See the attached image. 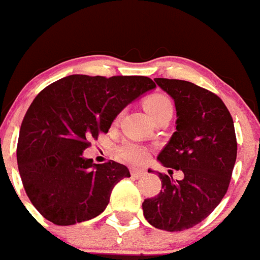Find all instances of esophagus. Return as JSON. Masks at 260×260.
<instances>
[{
    "label": "esophagus",
    "instance_id": "34e87169",
    "mask_svg": "<svg viewBox=\"0 0 260 260\" xmlns=\"http://www.w3.org/2000/svg\"><path fill=\"white\" fill-rule=\"evenodd\" d=\"M131 174H132V177H134V178H140L141 176L144 174V171L134 168V169H131Z\"/></svg>",
    "mask_w": 260,
    "mask_h": 260
}]
</instances>
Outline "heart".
Wrapping results in <instances>:
<instances>
[{"label": "heart", "instance_id": "b5f03b06", "mask_svg": "<svg viewBox=\"0 0 260 260\" xmlns=\"http://www.w3.org/2000/svg\"><path fill=\"white\" fill-rule=\"evenodd\" d=\"M144 108L147 110V112L149 113L150 117L153 120L164 115V113L173 111L171 100L168 99L165 95H161V93H153V95L148 96L147 99L144 100ZM117 153L123 160L135 164V165H140V164H144L148 160L149 150L144 145H140V144L135 143V141H125V143L120 145L119 149H117Z\"/></svg>", "mask_w": 260, "mask_h": 260}]
</instances>
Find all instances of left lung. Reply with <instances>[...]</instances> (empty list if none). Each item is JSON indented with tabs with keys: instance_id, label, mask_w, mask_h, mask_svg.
<instances>
[{
	"instance_id": "8db88e82",
	"label": "left lung",
	"mask_w": 260,
	"mask_h": 260,
	"mask_svg": "<svg viewBox=\"0 0 260 260\" xmlns=\"http://www.w3.org/2000/svg\"><path fill=\"white\" fill-rule=\"evenodd\" d=\"M176 104V132L158 154L165 168L184 178L158 173L162 190L143 202L152 226L182 231L202 222L217 208L230 185L237 160L234 121L222 99L209 89L178 79L156 78ZM152 172V171H148Z\"/></svg>"
}]
</instances>
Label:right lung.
<instances>
[{
    "label": "right lung",
    "instance_id": "obj_1",
    "mask_svg": "<svg viewBox=\"0 0 260 260\" xmlns=\"http://www.w3.org/2000/svg\"><path fill=\"white\" fill-rule=\"evenodd\" d=\"M154 87L148 76L70 75L32 100L19 129L17 162L27 197L47 221L69 226L104 211L129 171L112 160L93 164L83 150L108 132L126 104Z\"/></svg>",
    "mask_w": 260,
    "mask_h": 260
}]
</instances>
